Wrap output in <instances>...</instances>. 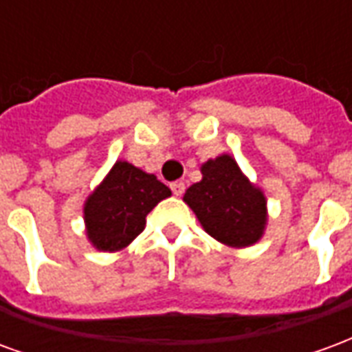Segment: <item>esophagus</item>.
Listing matches in <instances>:
<instances>
[{"label": "esophagus", "mask_w": 352, "mask_h": 352, "mask_svg": "<svg viewBox=\"0 0 352 352\" xmlns=\"http://www.w3.org/2000/svg\"><path fill=\"white\" fill-rule=\"evenodd\" d=\"M169 186H171V190H173V194H175V196H181V194L184 192L183 181H175V183H171Z\"/></svg>", "instance_id": "1"}]
</instances>
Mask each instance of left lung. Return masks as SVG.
<instances>
[{
    "instance_id": "8db88e82",
    "label": "left lung",
    "mask_w": 352,
    "mask_h": 352,
    "mask_svg": "<svg viewBox=\"0 0 352 352\" xmlns=\"http://www.w3.org/2000/svg\"><path fill=\"white\" fill-rule=\"evenodd\" d=\"M204 179L184 194L209 236L230 247L256 243L265 226L264 194L249 183L236 160L222 154L201 166Z\"/></svg>"
}]
</instances>
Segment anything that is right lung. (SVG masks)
Here are the masks:
<instances>
[{
    "instance_id": "add662e5",
    "label": "right lung",
    "mask_w": 352,
    "mask_h": 352,
    "mask_svg": "<svg viewBox=\"0 0 352 352\" xmlns=\"http://www.w3.org/2000/svg\"><path fill=\"white\" fill-rule=\"evenodd\" d=\"M171 190L128 162H116L85 204L87 234L100 251H120L145 228L146 214Z\"/></svg>"
}]
</instances>
